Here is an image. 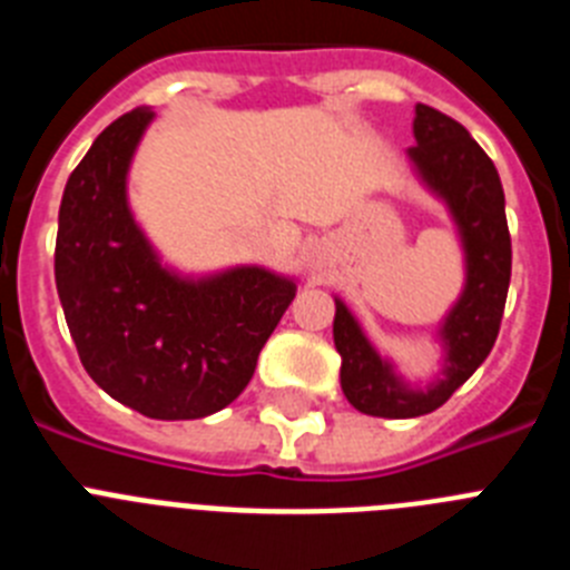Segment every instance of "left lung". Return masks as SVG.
Instances as JSON below:
<instances>
[{
  "label": "left lung",
  "instance_id": "left-lung-1",
  "mask_svg": "<svg viewBox=\"0 0 570 570\" xmlns=\"http://www.w3.org/2000/svg\"><path fill=\"white\" fill-rule=\"evenodd\" d=\"M416 145L407 148L411 163L428 188L442 196L460 225L468 259V282L460 302L442 325L448 367L436 385L411 391L376 356L354 316L336 299L334 342L342 356V391L347 402L367 416L411 420L436 411L456 387L485 362L500 334L511 282V234L505 219V194L491 156L476 145L456 119L431 105H416Z\"/></svg>",
  "mask_w": 570,
  "mask_h": 570
}]
</instances>
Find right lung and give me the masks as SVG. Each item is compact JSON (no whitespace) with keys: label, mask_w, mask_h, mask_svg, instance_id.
<instances>
[{"label":"right lung","mask_w":570,"mask_h":570,"mask_svg":"<svg viewBox=\"0 0 570 570\" xmlns=\"http://www.w3.org/2000/svg\"><path fill=\"white\" fill-rule=\"evenodd\" d=\"M150 119V108L122 114L73 168L53 271L90 380L150 420H199L245 391L296 285L262 268L185 282L156 262L125 199Z\"/></svg>","instance_id":"add662e5"}]
</instances>
